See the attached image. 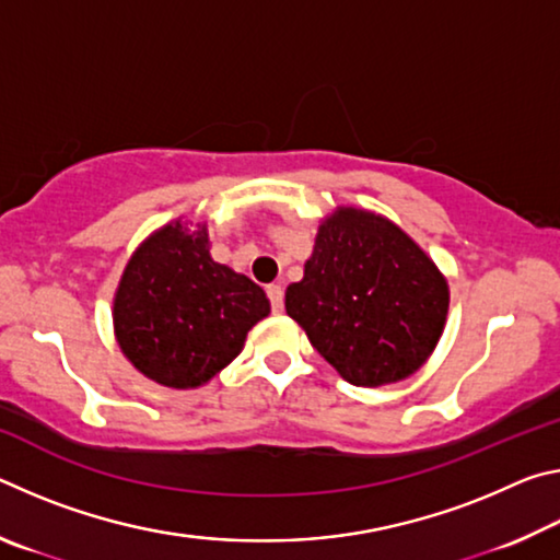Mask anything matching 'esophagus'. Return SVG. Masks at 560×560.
I'll list each match as a JSON object with an SVG mask.
<instances>
[{"instance_id":"1","label":"esophagus","mask_w":560,"mask_h":560,"mask_svg":"<svg viewBox=\"0 0 560 560\" xmlns=\"http://www.w3.org/2000/svg\"><path fill=\"white\" fill-rule=\"evenodd\" d=\"M267 293H269L273 314H281V311H283V289L279 287V283H271V287H267Z\"/></svg>"}]
</instances>
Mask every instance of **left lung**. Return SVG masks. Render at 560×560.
<instances>
[{"label": "left lung", "mask_w": 560, "mask_h": 560, "mask_svg": "<svg viewBox=\"0 0 560 560\" xmlns=\"http://www.w3.org/2000/svg\"><path fill=\"white\" fill-rule=\"evenodd\" d=\"M450 287L428 252L383 214L336 207L318 224L287 314L338 375L358 387L400 383L428 363Z\"/></svg>", "instance_id": "left-lung-1"}]
</instances>
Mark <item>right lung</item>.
<instances>
[{
  "label": "right lung",
  "instance_id": "right-lung-1",
  "mask_svg": "<svg viewBox=\"0 0 560 560\" xmlns=\"http://www.w3.org/2000/svg\"><path fill=\"white\" fill-rule=\"evenodd\" d=\"M269 311L261 287L212 259L207 224L179 217L128 259L113 296V334L148 381L195 390L242 353Z\"/></svg>",
  "mask_w": 560,
  "mask_h": 560
}]
</instances>
